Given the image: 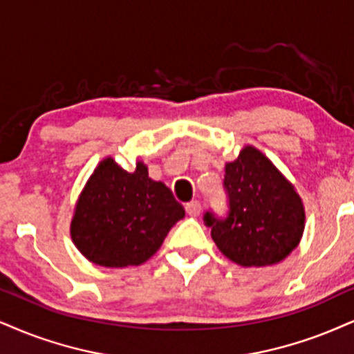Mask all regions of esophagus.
<instances>
[{
  "label": "esophagus",
  "mask_w": 354,
  "mask_h": 354,
  "mask_svg": "<svg viewBox=\"0 0 354 354\" xmlns=\"http://www.w3.org/2000/svg\"><path fill=\"white\" fill-rule=\"evenodd\" d=\"M185 212L189 213L190 216H198L200 212H202V205H200L197 200H192V202L185 205Z\"/></svg>",
  "instance_id": "esophagus-1"
}]
</instances>
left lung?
I'll use <instances>...</instances> for the list:
<instances>
[{
	"label": "left lung",
	"instance_id": "left-lung-1",
	"mask_svg": "<svg viewBox=\"0 0 354 354\" xmlns=\"http://www.w3.org/2000/svg\"><path fill=\"white\" fill-rule=\"evenodd\" d=\"M228 212H205L203 221L223 254L244 268L281 263L304 233V205L274 164L248 146L226 164L223 180Z\"/></svg>",
	"mask_w": 354,
	"mask_h": 354
}]
</instances>
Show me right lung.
I'll use <instances>...</instances> for the list:
<instances>
[{"label":"right lung","mask_w":354,"mask_h":354,"mask_svg":"<svg viewBox=\"0 0 354 354\" xmlns=\"http://www.w3.org/2000/svg\"><path fill=\"white\" fill-rule=\"evenodd\" d=\"M185 210L162 182L138 162L126 172L111 157L95 169L78 198L72 239L86 259L104 268L146 263Z\"/></svg>","instance_id":"right-lung-1"}]
</instances>
